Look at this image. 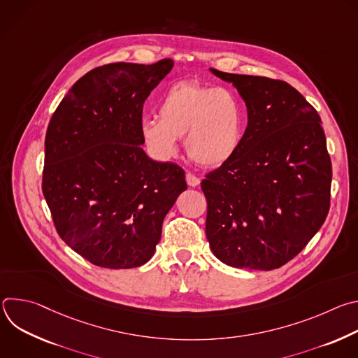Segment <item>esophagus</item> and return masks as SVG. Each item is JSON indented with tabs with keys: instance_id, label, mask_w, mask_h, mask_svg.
I'll use <instances>...</instances> for the list:
<instances>
[{
	"instance_id": "esophagus-1",
	"label": "esophagus",
	"mask_w": 358,
	"mask_h": 358,
	"mask_svg": "<svg viewBox=\"0 0 358 358\" xmlns=\"http://www.w3.org/2000/svg\"><path fill=\"white\" fill-rule=\"evenodd\" d=\"M185 180H187V184L189 187H196L199 184V178L196 176H194L192 173H187L185 174Z\"/></svg>"
}]
</instances>
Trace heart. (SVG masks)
Returning <instances> with one entry per match:
<instances>
[{
	"instance_id": "1",
	"label": "heart",
	"mask_w": 358,
	"mask_h": 358,
	"mask_svg": "<svg viewBox=\"0 0 358 358\" xmlns=\"http://www.w3.org/2000/svg\"><path fill=\"white\" fill-rule=\"evenodd\" d=\"M245 131V110L228 87L198 82H178L162 96L159 116L140 120L144 143L159 160L177 156L184 137L188 156L201 166L218 167L239 150Z\"/></svg>"
}]
</instances>
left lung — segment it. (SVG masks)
<instances>
[{"mask_svg": "<svg viewBox=\"0 0 358 358\" xmlns=\"http://www.w3.org/2000/svg\"><path fill=\"white\" fill-rule=\"evenodd\" d=\"M210 71L236 87L248 110L239 150L201 182L211 250L234 268L278 269L329 214L331 162L322 119L283 80Z\"/></svg>", "mask_w": 358, "mask_h": 358, "instance_id": "1", "label": "left lung"}]
</instances>
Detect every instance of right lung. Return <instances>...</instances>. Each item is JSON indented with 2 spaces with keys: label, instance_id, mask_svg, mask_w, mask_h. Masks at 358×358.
<instances>
[{
  "label": "right lung",
  "instance_id": "add662e5",
  "mask_svg": "<svg viewBox=\"0 0 358 358\" xmlns=\"http://www.w3.org/2000/svg\"><path fill=\"white\" fill-rule=\"evenodd\" d=\"M173 65L99 66L72 86L49 122L43 196L59 236L96 266L148 262L164 217L187 189L180 166L151 160L141 147L143 103Z\"/></svg>",
  "mask_w": 358,
  "mask_h": 358
}]
</instances>
